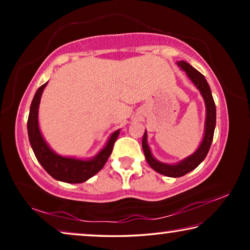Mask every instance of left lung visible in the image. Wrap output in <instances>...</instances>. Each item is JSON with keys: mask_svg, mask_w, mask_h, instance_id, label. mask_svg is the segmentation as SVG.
Wrapping results in <instances>:
<instances>
[{"mask_svg": "<svg viewBox=\"0 0 250 250\" xmlns=\"http://www.w3.org/2000/svg\"><path fill=\"white\" fill-rule=\"evenodd\" d=\"M176 64L182 70L185 71L186 75H188V77L192 80V83L195 84L197 89L200 90L205 103L206 118H205L204 137H203V140L201 142L200 146L197 147V150L194 152L193 154H191L189 156H188V158H185L184 160H182L175 164H167V163L160 162V161L156 160L154 156L152 155L150 146L147 145L146 130L145 131V134H143V139H142V149H143V152H145L147 163H149V166L153 168L154 171L160 173V174L166 175L168 177L183 176L200 166V164L206 158L207 153H208L211 141H213L215 125H216V107H215V103H214L213 96H211L209 84L206 82L205 77L200 73V71L196 70L194 67L189 65L188 62H186L184 61H180L177 62Z\"/></svg>", "mask_w": 250, "mask_h": 250, "instance_id": "left-lung-1", "label": "left lung"}]
</instances>
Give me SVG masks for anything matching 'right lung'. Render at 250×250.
Returning <instances> with one entry per match:
<instances>
[{
    "instance_id": "1",
    "label": "right lung",
    "mask_w": 250,
    "mask_h": 250,
    "mask_svg": "<svg viewBox=\"0 0 250 250\" xmlns=\"http://www.w3.org/2000/svg\"><path fill=\"white\" fill-rule=\"evenodd\" d=\"M46 84L47 83L37 89L31 104L27 120L29 143H31L37 161L55 180L65 182V183H83L97 174L104 167L111 154L117 138L119 137L120 130L115 131L110 135L105 146L98 152V154L91 159L82 160L57 154L56 152L50 149L47 142L44 140L39 125V108L42 94H43Z\"/></svg>"
}]
</instances>
